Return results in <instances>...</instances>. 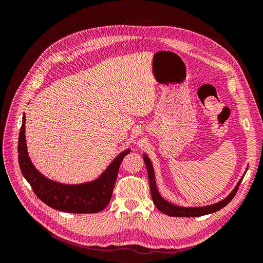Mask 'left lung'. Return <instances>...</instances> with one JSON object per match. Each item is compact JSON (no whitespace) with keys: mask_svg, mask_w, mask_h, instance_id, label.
Masks as SVG:
<instances>
[{"mask_svg":"<svg viewBox=\"0 0 263 263\" xmlns=\"http://www.w3.org/2000/svg\"><path fill=\"white\" fill-rule=\"evenodd\" d=\"M144 161L146 163V168L148 171V178H149V185H150V192H151V197H153V201L156 205V208L164 213L165 215H169V216H176V217H198V216H203V215H208L212 214L219 211L220 209L225 208V206L233 200L234 196L236 195L238 189H239L240 183L243 178L238 182V184L236 187L233 190V192L230 193L224 200L213 204L209 206H204V208H181V206H176L169 202H166L165 200L160 196V194L158 193V190L156 186V181H155V173L153 169V164H151L149 158L144 155Z\"/></svg>","mask_w":263,"mask_h":263,"instance_id":"left-lung-1","label":"left lung"}]
</instances>
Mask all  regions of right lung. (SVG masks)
Masks as SVG:
<instances>
[{
	"instance_id": "add662e5",
	"label": "right lung",
	"mask_w": 263,
	"mask_h": 263,
	"mask_svg": "<svg viewBox=\"0 0 263 263\" xmlns=\"http://www.w3.org/2000/svg\"><path fill=\"white\" fill-rule=\"evenodd\" d=\"M17 151L21 171L39 200L54 210L76 214L99 213L106 208L113 194L119 166L129 153L126 150L119 155L98 180L79 185L60 184L46 179L30 162L25 140V116L20 130Z\"/></svg>"
}]
</instances>
